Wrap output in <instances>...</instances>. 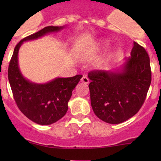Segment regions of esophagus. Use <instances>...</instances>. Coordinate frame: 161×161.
Masks as SVG:
<instances>
[{
  "label": "esophagus",
  "mask_w": 161,
  "mask_h": 161,
  "mask_svg": "<svg viewBox=\"0 0 161 161\" xmlns=\"http://www.w3.org/2000/svg\"><path fill=\"white\" fill-rule=\"evenodd\" d=\"M81 80H82V82H83L84 84H88L89 82H90V80H89V79L86 77V76H83Z\"/></svg>",
  "instance_id": "1"
}]
</instances>
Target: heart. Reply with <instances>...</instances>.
<instances>
[{"instance_id": "heart-1", "label": "heart", "mask_w": 161, "mask_h": 161, "mask_svg": "<svg viewBox=\"0 0 161 161\" xmlns=\"http://www.w3.org/2000/svg\"><path fill=\"white\" fill-rule=\"evenodd\" d=\"M108 46V40H101V41L100 42V43L98 44V48L99 49H104V48H106ZM111 53H110V55H111Z\"/></svg>"}]
</instances>
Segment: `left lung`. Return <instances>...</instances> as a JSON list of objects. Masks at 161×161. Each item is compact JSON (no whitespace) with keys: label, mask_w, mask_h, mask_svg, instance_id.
Listing matches in <instances>:
<instances>
[{"label":"left lung","mask_w":161,"mask_h":161,"mask_svg":"<svg viewBox=\"0 0 161 161\" xmlns=\"http://www.w3.org/2000/svg\"><path fill=\"white\" fill-rule=\"evenodd\" d=\"M120 68L88 74L91 106L94 114L109 124H120L134 116L145 101L151 83L150 58L133 43L131 55Z\"/></svg>","instance_id":"left-lung-1"}]
</instances>
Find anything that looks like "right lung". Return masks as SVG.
<instances>
[{
  "instance_id": "right-lung-1",
  "label": "right lung",
  "mask_w": 161,
  "mask_h": 161,
  "mask_svg": "<svg viewBox=\"0 0 161 161\" xmlns=\"http://www.w3.org/2000/svg\"><path fill=\"white\" fill-rule=\"evenodd\" d=\"M64 28V26H47L22 39L14 47L9 64L8 76L16 104L25 117L42 125L53 124L65 115L72 90L82 75L58 77L46 83L30 82L22 75L19 69V50L23 42L36 40Z\"/></svg>"
}]
</instances>
